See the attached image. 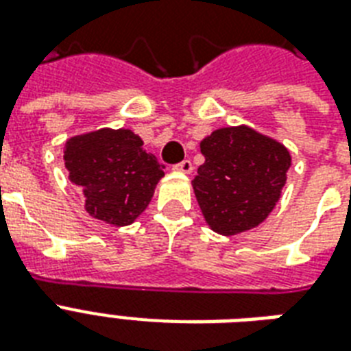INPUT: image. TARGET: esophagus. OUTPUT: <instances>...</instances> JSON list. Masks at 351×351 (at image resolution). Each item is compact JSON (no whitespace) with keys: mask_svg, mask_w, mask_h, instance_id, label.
<instances>
[{"mask_svg":"<svg viewBox=\"0 0 351 351\" xmlns=\"http://www.w3.org/2000/svg\"><path fill=\"white\" fill-rule=\"evenodd\" d=\"M175 171H180V173H186V175H189L193 171V164L191 160H182L180 164H176L175 167H173Z\"/></svg>","mask_w":351,"mask_h":351,"instance_id":"34e87169","label":"esophagus"}]
</instances>
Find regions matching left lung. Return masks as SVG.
I'll list each match as a JSON object with an SVG mask.
<instances>
[{"label": "left lung", "instance_id": "8db88e82", "mask_svg": "<svg viewBox=\"0 0 351 351\" xmlns=\"http://www.w3.org/2000/svg\"><path fill=\"white\" fill-rule=\"evenodd\" d=\"M204 162L193 191L208 226L231 237L262 224L271 213L291 165L282 143L247 125L222 127L200 142Z\"/></svg>", "mask_w": 351, "mask_h": 351}]
</instances>
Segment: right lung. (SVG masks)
Wrapping results in <instances>:
<instances>
[{"label":"right lung","instance_id":"right-lung-1","mask_svg":"<svg viewBox=\"0 0 351 351\" xmlns=\"http://www.w3.org/2000/svg\"><path fill=\"white\" fill-rule=\"evenodd\" d=\"M131 129H98L69 138L63 160L82 189L85 211L111 226H129L145 211L165 165L143 151Z\"/></svg>","mask_w":351,"mask_h":351}]
</instances>
